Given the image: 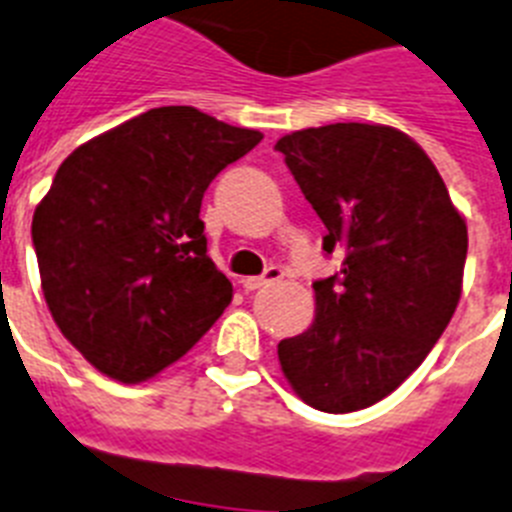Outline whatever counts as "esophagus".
<instances>
[{
  "label": "esophagus",
  "mask_w": 512,
  "mask_h": 512,
  "mask_svg": "<svg viewBox=\"0 0 512 512\" xmlns=\"http://www.w3.org/2000/svg\"><path fill=\"white\" fill-rule=\"evenodd\" d=\"M282 277H285V269H282V266H269L261 277H246V280H243V287H246V290H261V287L272 285V282H280Z\"/></svg>",
  "instance_id": "34e87169"
}]
</instances>
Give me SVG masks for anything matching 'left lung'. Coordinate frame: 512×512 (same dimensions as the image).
Returning <instances> with one entry per match:
<instances>
[{
	"instance_id": "1",
	"label": "left lung",
	"mask_w": 512,
	"mask_h": 512,
	"mask_svg": "<svg viewBox=\"0 0 512 512\" xmlns=\"http://www.w3.org/2000/svg\"><path fill=\"white\" fill-rule=\"evenodd\" d=\"M274 149L327 227V256H342L314 282V324L277 356L311 408L361 411L398 390L453 319L466 219L424 149L387 125L335 122Z\"/></svg>"
}]
</instances>
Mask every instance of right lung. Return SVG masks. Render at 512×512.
Segmentation results:
<instances>
[{
    "label": "right lung",
    "mask_w": 512,
    "mask_h": 512,
    "mask_svg": "<svg viewBox=\"0 0 512 512\" xmlns=\"http://www.w3.org/2000/svg\"><path fill=\"white\" fill-rule=\"evenodd\" d=\"M196 107H159L83 143L33 214L41 290L88 363L135 384L183 358L232 301L201 201L261 141Z\"/></svg>",
    "instance_id": "1"
}]
</instances>
